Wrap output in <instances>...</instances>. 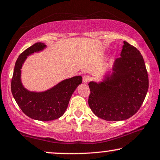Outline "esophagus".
<instances>
[{"label":"esophagus","instance_id":"34e87169","mask_svg":"<svg viewBox=\"0 0 160 160\" xmlns=\"http://www.w3.org/2000/svg\"><path fill=\"white\" fill-rule=\"evenodd\" d=\"M89 80H90V77H89V76L85 75L83 76V83H84V84H87V83L89 82Z\"/></svg>","mask_w":160,"mask_h":160}]
</instances>
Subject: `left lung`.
Returning <instances> with one entry per match:
<instances>
[{
	"mask_svg": "<svg viewBox=\"0 0 160 160\" xmlns=\"http://www.w3.org/2000/svg\"><path fill=\"white\" fill-rule=\"evenodd\" d=\"M112 71L101 82L89 83L91 110L106 121H122L141 108L148 89V77L141 52L126 41Z\"/></svg>",
	"mask_w": 160,
	"mask_h": 160,
	"instance_id": "1",
	"label": "left lung"
}]
</instances>
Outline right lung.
I'll list each match as a JSON object with an SVG mask.
<instances>
[{
    "mask_svg": "<svg viewBox=\"0 0 160 160\" xmlns=\"http://www.w3.org/2000/svg\"><path fill=\"white\" fill-rule=\"evenodd\" d=\"M45 43L38 42L25 50L15 63L13 73L12 93L21 110L32 119L52 121L64 114L72 95L82 82L81 76L61 81L55 86L43 92L30 91L23 86L21 69L28 56L46 49Z\"/></svg>",
    "mask_w": 160,
    "mask_h": 160,
    "instance_id": "obj_1",
    "label": "right lung"
}]
</instances>
